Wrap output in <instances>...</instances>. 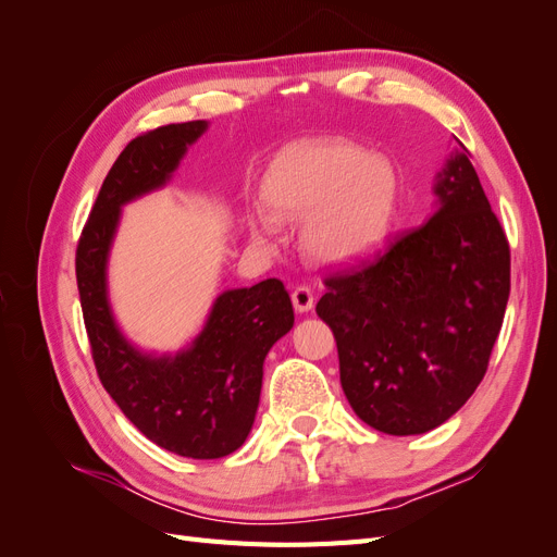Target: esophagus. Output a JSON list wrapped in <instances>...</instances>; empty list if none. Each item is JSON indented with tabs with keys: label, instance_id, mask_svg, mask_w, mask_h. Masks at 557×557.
I'll list each match as a JSON object with an SVG mask.
<instances>
[{
	"label": "esophagus",
	"instance_id": "1",
	"mask_svg": "<svg viewBox=\"0 0 557 557\" xmlns=\"http://www.w3.org/2000/svg\"><path fill=\"white\" fill-rule=\"evenodd\" d=\"M290 299H293L295 311L299 313H307L313 309V290L309 285H297V288L290 293Z\"/></svg>",
	"mask_w": 557,
	"mask_h": 557
}]
</instances>
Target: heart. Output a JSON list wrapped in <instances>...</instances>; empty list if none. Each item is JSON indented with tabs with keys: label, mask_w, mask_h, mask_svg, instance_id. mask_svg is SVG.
<instances>
[{
	"label": "heart",
	"mask_w": 557,
	"mask_h": 557,
	"mask_svg": "<svg viewBox=\"0 0 557 557\" xmlns=\"http://www.w3.org/2000/svg\"><path fill=\"white\" fill-rule=\"evenodd\" d=\"M399 178L391 160L344 139L299 141L283 150L262 181L267 207L301 221L311 256L327 264L356 262L374 252L393 230ZM260 242L274 234L267 215L250 223Z\"/></svg>",
	"instance_id": "b5f03b06"
}]
</instances>
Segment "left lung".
Segmentation results:
<instances>
[{
  "label": "left lung",
  "instance_id": "1",
  "mask_svg": "<svg viewBox=\"0 0 557 557\" xmlns=\"http://www.w3.org/2000/svg\"><path fill=\"white\" fill-rule=\"evenodd\" d=\"M455 141L434 188L440 211L374 258L327 274L315 305L352 411L395 436L434 430L474 395L509 301L507 234Z\"/></svg>",
  "mask_w": 557,
  "mask_h": 557
}]
</instances>
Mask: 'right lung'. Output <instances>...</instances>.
<instances>
[{"label": "right lung", "instance_id": "right-lung-1", "mask_svg": "<svg viewBox=\"0 0 557 557\" xmlns=\"http://www.w3.org/2000/svg\"><path fill=\"white\" fill-rule=\"evenodd\" d=\"M205 129V121L162 125L125 146L81 232L76 283L97 376L132 425L183 458L215 460L246 442L267 352L295 323L285 285L267 278L223 293L193 346L174 358L129 346L107 299V256L121 207L170 181Z\"/></svg>", "mask_w": 557, "mask_h": 557}]
</instances>
